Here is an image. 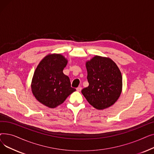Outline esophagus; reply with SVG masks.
<instances>
[{"mask_svg": "<svg viewBox=\"0 0 154 154\" xmlns=\"http://www.w3.org/2000/svg\"><path fill=\"white\" fill-rule=\"evenodd\" d=\"M76 90H77V91L80 92V91L82 90V87H78L76 88Z\"/></svg>", "mask_w": 154, "mask_h": 154, "instance_id": "obj_1", "label": "esophagus"}]
</instances>
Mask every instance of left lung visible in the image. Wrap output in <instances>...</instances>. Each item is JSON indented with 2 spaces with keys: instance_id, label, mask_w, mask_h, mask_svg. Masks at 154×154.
Wrapping results in <instances>:
<instances>
[{
  "instance_id": "left-lung-1",
  "label": "left lung",
  "mask_w": 154,
  "mask_h": 154,
  "mask_svg": "<svg viewBox=\"0 0 154 154\" xmlns=\"http://www.w3.org/2000/svg\"><path fill=\"white\" fill-rule=\"evenodd\" d=\"M88 86L82 93L91 106L102 110L112 106L122 92V77L116 63L96 55L86 62Z\"/></svg>"
}]
</instances>
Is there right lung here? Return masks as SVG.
I'll return each instance as SVG.
<instances>
[{"label":"right lung","mask_w":154,"mask_h":154,"mask_svg":"<svg viewBox=\"0 0 154 154\" xmlns=\"http://www.w3.org/2000/svg\"><path fill=\"white\" fill-rule=\"evenodd\" d=\"M67 60L60 54L47 55L39 63L32 79V91L36 99L49 108L62 103L75 91L63 73Z\"/></svg>","instance_id":"1"}]
</instances>
